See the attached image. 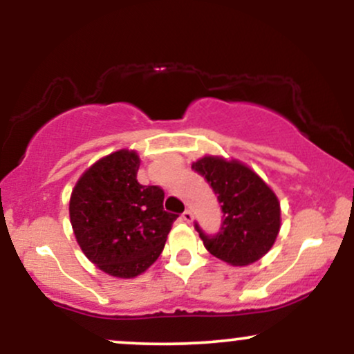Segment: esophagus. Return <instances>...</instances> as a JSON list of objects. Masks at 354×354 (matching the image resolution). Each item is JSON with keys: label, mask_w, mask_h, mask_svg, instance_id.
Here are the masks:
<instances>
[{"label": "esophagus", "mask_w": 354, "mask_h": 354, "mask_svg": "<svg viewBox=\"0 0 354 354\" xmlns=\"http://www.w3.org/2000/svg\"><path fill=\"white\" fill-rule=\"evenodd\" d=\"M181 218H183V221H185V223H191V221H193V213H191L189 209H186L185 213L181 214Z\"/></svg>", "instance_id": "1"}]
</instances>
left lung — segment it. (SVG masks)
Wrapping results in <instances>:
<instances>
[{
  "label": "left lung",
  "mask_w": 354,
  "mask_h": 354,
  "mask_svg": "<svg viewBox=\"0 0 354 354\" xmlns=\"http://www.w3.org/2000/svg\"><path fill=\"white\" fill-rule=\"evenodd\" d=\"M191 168L205 176L221 203L223 225L218 234L206 236L196 225L206 250L231 266H248L261 259L281 228V208L274 191L238 160L206 154Z\"/></svg>",
  "instance_id": "8db88e82"
}]
</instances>
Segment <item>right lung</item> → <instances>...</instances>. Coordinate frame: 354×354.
<instances>
[{
	"instance_id": "right-lung-1",
	"label": "right lung",
	"mask_w": 354,
	"mask_h": 354,
	"mask_svg": "<svg viewBox=\"0 0 354 354\" xmlns=\"http://www.w3.org/2000/svg\"><path fill=\"white\" fill-rule=\"evenodd\" d=\"M140 156L118 149L80 176L70 198V221L84 256L115 278H135L160 258L178 214L163 208L160 186L136 180Z\"/></svg>"
}]
</instances>
